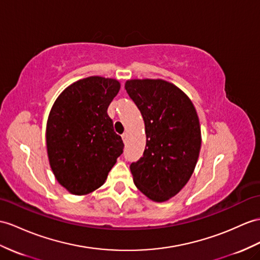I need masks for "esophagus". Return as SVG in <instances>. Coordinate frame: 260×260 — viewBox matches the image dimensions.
Wrapping results in <instances>:
<instances>
[{
    "label": "esophagus",
    "instance_id": "obj_1",
    "mask_svg": "<svg viewBox=\"0 0 260 260\" xmlns=\"http://www.w3.org/2000/svg\"><path fill=\"white\" fill-rule=\"evenodd\" d=\"M121 138H122V140H123V142L125 143V142H126V134H123V135L121 136Z\"/></svg>",
    "mask_w": 260,
    "mask_h": 260
}]
</instances>
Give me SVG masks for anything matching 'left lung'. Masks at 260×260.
<instances>
[{"label": "left lung", "instance_id": "left-lung-1", "mask_svg": "<svg viewBox=\"0 0 260 260\" xmlns=\"http://www.w3.org/2000/svg\"><path fill=\"white\" fill-rule=\"evenodd\" d=\"M124 88L140 110L147 135L142 157L131 163L136 186L154 202L173 198L188 182L201 150V125L192 101L162 79H131Z\"/></svg>", "mask_w": 260, "mask_h": 260}]
</instances>
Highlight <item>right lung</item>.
Wrapping results in <instances>:
<instances>
[{
	"mask_svg": "<svg viewBox=\"0 0 260 260\" xmlns=\"http://www.w3.org/2000/svg\"><path fill=\"white\" fill-rule=\"evenodd\" d=\"M120 82L91 76L74 82L54 103L46 145L56 180L68 192L86 195L104 184L122 154V139L107 113Z\"/></svg>",
	"mask_w": 260,
	"mask_h": 260,
	"instance_id": "right-lung-1",
	"label": "right lung"
}]
</instances>
